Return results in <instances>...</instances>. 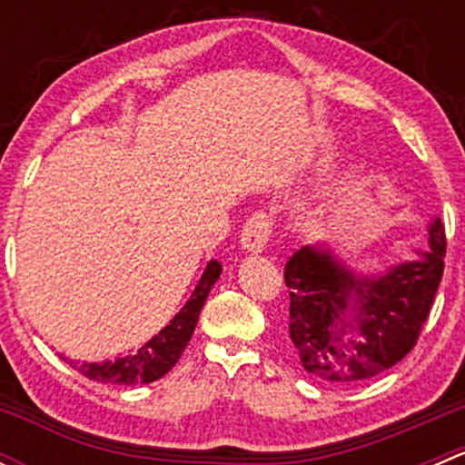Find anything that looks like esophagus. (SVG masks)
<instances>
[{"instance_id":"1","label":"esophagus","mask_w":465,"mask_h":465,"mask_svg":"<svg viewBox=\"0 0 465 465\" xmlns=\"http://www.w3.org/2000/svg\"><path fill=\"white\" fill-rule=\"evenodd\" d=\"M272 232V215L267 211H254L242 224L241 245L247 252H262Z\"/></svg>"}]
</instances>
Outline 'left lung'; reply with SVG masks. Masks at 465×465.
Returning a JSON list of instances; mask_svg holds the SVG:
<instances>
[{
    "instance_id": "obj_1",
    "label": "left lung",
    "mask_w": 465,
    "mask_h": 465,
    "mask_svg": "<svg viewBox=\"0 0 465 465\" xmlns=\"http://www.w3.org/2000/svg\"><path fill=\"white\" fill-rule=\"evenodd\" d=\"M445 227L430 250L387 274L355 276L331 252L302 247L285 262L288 332L303 369L323 382L355 384L401 362L419 341L445 267Z\"/></svg>"
}]
</instances>
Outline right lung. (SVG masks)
Listing matches in <instances>:
<instances>
[{
  "label": "right lung",
  "instance_id": "right-lung-1",
  "mask_svg": "<svg viewBox=\"0 0 465 465\" xmlns=\"http://www.w3.org/2000/svg\"><path fill=\"white\" fill-rule=\"evenodd\" d=\"M220 262L211 261L206 265L203 279H200L198 288L191 294V299L186 302V306L173 317V322L168 323L163 331H159L157 335L150 341H145L142 349L133 355H125V358L114 360V362H72L74 369L78 373L89 380H96V382H112V384H148L154 380L163 378L173 367L177 364V360L184 353L186 344H189L191 335L195 331V323H198L200 311H203L206 297H209L211 288L218 281L220 276Z\"/></svg>",
  "mask_w": 465,
  "mask_h": 465
}]
</instances>
